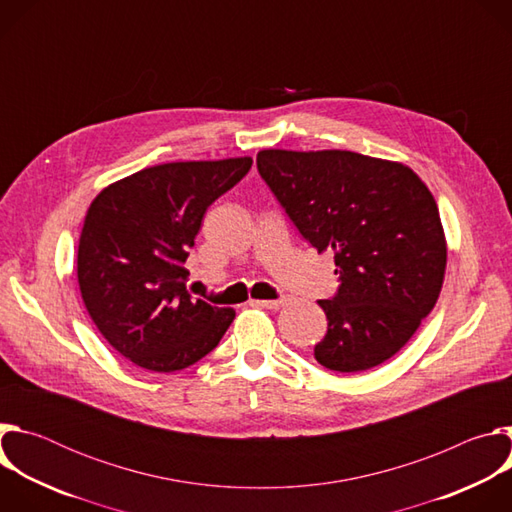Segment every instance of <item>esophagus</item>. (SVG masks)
Listing matches in <instances>:
<instances>
[{
  "label": "esophagus",
  "mask_w": 512,
  "mask_h": 512,
  "mask_svg": "<svg viewBox=\"0 0 512 512\" xmlns=\"http://www.w3.org/2000/svg\"><path fill=\"white\" fill-rule=\"evenodd\" d=\"M249 304L265 308V310H277V308H281L285 304V300H251Z\"/></svg>",
  "instance_id": "obj_1"
}]
</instances>
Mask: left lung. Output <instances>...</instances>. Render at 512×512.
Segmentation results:
<instances>
[{
	"label": "left lung",
	"instance_id": "1",
	"mask_svg": "<svg viewBox=\"0 0 512 512\" xmlns=\"http://www.w3.org/2000/svg\"><path fill=\"white\" fill-rule=\"evenodd\" d=\"M257 170L289 221L332 249L340 287L320 300L322 367L369 371L397 354L440 298L446 239L437 204L403 164L354 152L263 150Z\"/></svg>",
	"mask_w": 512,
	"mask_h": 512
}]
</instances>
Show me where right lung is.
Instances as JSON below:
<instances>
[{"label": "right lung", "mask_w": 512, "mask_h": 512, "mask_svg": "<svg viewBox=\"0 0 512 512\" xmlns=\"http://www.w3.org/2000/svg\"><path fill=\"white\" fill-rule=\"evenodd\" d=\"M251 158L174 162L107 186L79 243L81 296L105 340L137 367L182 371L216 348L233 308L188 294L184 267L208 206L239 184Z\"/></svg>", "instance_id": "1"}]
</instances>
